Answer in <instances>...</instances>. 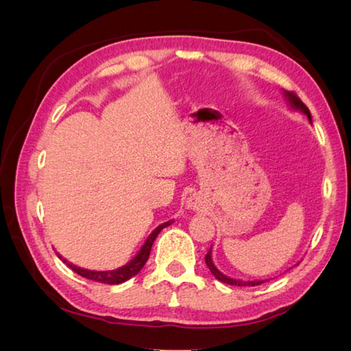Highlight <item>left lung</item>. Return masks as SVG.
I'll return each instance as SVG.
<instances>
[{
    "mask_svg": "<svg viewBox=\"0 0 351 351\" xmlns=\"http://www.w3.org/2000/svg\"><path fill=\"white\" fill-rule=\"evenodd\" d=\"M283 95L287 96V99H288V102H289V106H291V107H293L294 110H300L302 113H304V114L308 116L309 122H312L309 110H308V107L304 106V104L300 101L299 96H297V95H295V93H293V92H283ZM205 263H206L208 268H210V270H211V273L215 276V279H219V280H220V282H223V283H228V285H238V287H256V285H261V283H264V280H247V282H244V280H238V279L228 278V276H225L223 273H220V271L217 270V267H215V265H214V263H213V258H211V249L208 250V253H206V256H205Z\"/></svg>",
    "mask_w": 351,
    "mask_h": 351,
    "instance_id": "8db88e82",
    "label": "left lung"
}]
</instances>
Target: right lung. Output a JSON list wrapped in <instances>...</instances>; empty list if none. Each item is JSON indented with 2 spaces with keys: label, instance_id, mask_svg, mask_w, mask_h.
<instances>
[{
  "label": "right lung",
  "instance_id": "obj_1",
  "mask_svg": "<svg viewBox=\"0 0 351 351\" xmlns=\"http://www.w3.org/2000/svg\"><path fill=\"white\" fill-rule=\"evenodd\" d=\"M173 221H166L162 223V225H160L158 228H156L154 232L147 237V240L145 241V244L141 245V249L138 250V253L136 256H134L128 264L123 265V267H119L116 268V270H110V271H93V270H86V268H81V267H77L73 265L71 263H68V261L63 259L60 255H58V258H60L63 263L68 265L71 270L75 271L77 274L83 276V278L86 279H90V280H95V282H101V283H108V285H119V283H123L128 279H131L132 276L138 274V271L143 268V265L146 264V261L149 258V253H151V249H152V244L155 241L156 235H158L161 230L171 225Z\"/></svg>",
  "mask_w": 351,
  "mask_h": 351
}]
</instances>
